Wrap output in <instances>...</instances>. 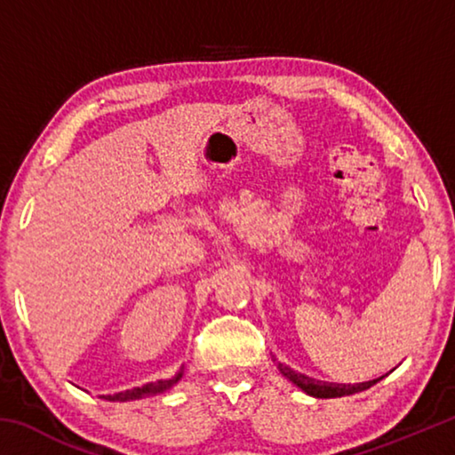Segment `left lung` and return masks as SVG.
I'll use <instances>...</instances> for the list:
<instances>
[{
    "mask_svg": "<svg viewBox=\"0 0 455 455\" xmlns=\"http://www.w3.org/2000/svg\"><path fill=\"white\" fill-rule=\"evenodd\" d=\"M276 369L283 373V377H287L291 383H295L299 389L303 391V394L311 395V397H317V399H331V397H345V395H353V394H359V391H365L375 385L377 381H381L383 377H387L394 369H391L389 373H385L381 377H377V379L371 381H361V383H329V381H319V379H313V377L305 375V373H299L295 369H291L289 365L281 363V361H276Z\"/></svg>",
    "mask_w": 455,
    "mask_h": 455,
    "instance_id": "left-lung-1",
    "label": "left lung"
}]
</instances>
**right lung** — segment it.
<instances>
[{"label":"right lung","mask_w":455,"mask_h":455,"mask_svg":"<svg viewBox=\"0 0 455 455\" xmlns=\"http://www.w3.org/2000/svg\"><path fill=\"white\" fill-rule=\"evenodd\" d=\"M184 375V369H180L179 373L171 379H158V381H150V383H144L142 387H134V389H124V391H118V394H110V395H100L106 402H132V399H144V397H152V395H158V394H164L166 389H171L172 385L179 383Z\"/></svg>","instance_id":"add662e5"}]
</instances>
